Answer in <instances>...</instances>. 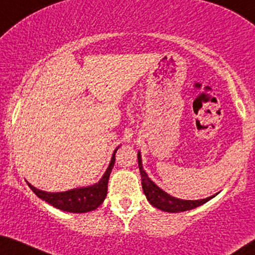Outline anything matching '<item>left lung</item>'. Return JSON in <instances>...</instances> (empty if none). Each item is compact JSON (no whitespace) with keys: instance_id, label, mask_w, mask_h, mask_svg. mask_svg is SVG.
I'll list each match as a JSON object with an SVG mask.
<instances>
[{"instance_id":"obj_1","label":"left lung","mask_w":255,"mask_h":255,"mask_svg":"<svg viewBox=\"0 0 255 255\" xmlns=\"http://www.w3.org/2000/svg\"><path fill=\"white\" fill-rule=\"evenodd\" d=\"M138 164L139 170H140L141 175V186L144 190V194L146 196L147 201L156 208L161 209V211L168 212V213H179V212H185L194 209L196 207L202 206L203 203L208 202L209 200L214 197L215 195L211 196V197L203 198V200H180V198H175L164 192L163 190L153 183L151 179L147 177L146 172L142 168L141 163V156L140 152H138Z\"/></svg>"}]
</instances>
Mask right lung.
<instances>
[{
	"label": "right lung",
	"instance_id": "obj_1",
	"mask_svg": "<svg viewBox=\"0 0 255 255\" xmlns=\"http://www.w3.org/2000/svg\"><path fill=\"white\" fill-rule=\"evenodd\" d=\"M119 147H116V150L114 151L113 158H111L110 164L103 178L94 185L78 187V189H72L63 192H46L36 189L30 183H27V185L37 195V197L60 211L70 212V213H87V212L94 211L104 202L106 194H108L109 178H110V173L115 164V153Z\"/></svg>",
	"mask_w": 255,
	"mask_h": 255
}]
</instances>
